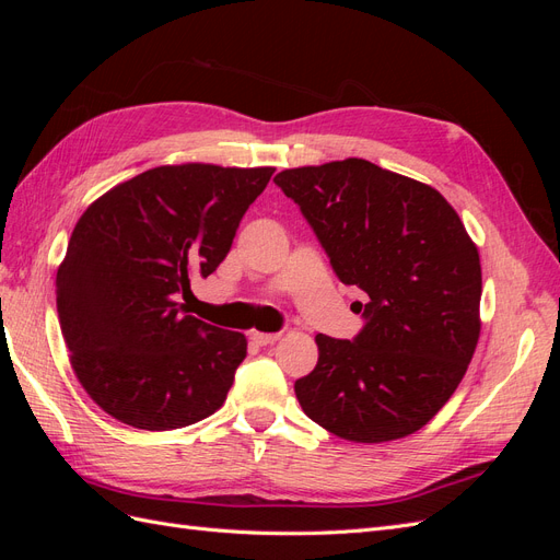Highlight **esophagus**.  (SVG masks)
Returning a JSON list of instances; mask_svg holds the SVG:
<instances>
[{
	"instance_id": "1",
	"label": "esophagus",
	"mask_w": 560,
	"mask_h": 560,
	"mask_svg": "<svg viewBox=\"0 0 560 560\" xmlns=\"http://www.w3.org/2000/svg\"><path fill=\"white\" fill-rule=\"evenodd\" d=\"M280 338V334H266V331H252L249 334V341L257 343V346H268V343H276Z\"/></svg>"
}]
</instances>
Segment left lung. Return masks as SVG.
Here are the masks:
<instances>
[{
    "instance_id": "8db88e82",
    "label": "left lung",
    "mask_w": 560,
    "mask_h": 560,
    "mask_svg": "<svg viewBox=\"0 0 560 560\" xmlns=\"http://www.w3.org/2000/svg\"><path fill=\"white\" fill-rule=\"evenodd\" d=\"M273 182L338 280L369 296L352 341L315 336L317 364L294 383L303 413L358 444L418 432L460 385L479 341L477 245L436 189L364 159L292 167Z\"/></svg>"
}]
</instances>
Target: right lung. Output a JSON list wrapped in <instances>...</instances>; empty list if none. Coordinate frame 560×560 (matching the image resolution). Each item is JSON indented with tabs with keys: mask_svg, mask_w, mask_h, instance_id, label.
<instances>
[{
	"mask_svg": "<svg viewBox=\"0 0 560 560\" xmlns=\"http://www.w3.org/2000/svg\"><path fill=\"white\" fill-rule=\"evenodd\" d=\"M276 167L161 165L81 214L56 278L60 329L91 399L130 428L194 425L224 404L247 338L184 315Z\"/></svg>",
	"mask_w": 560,
	"mask_h": 560,
	"instance_id": "right-lung-1",
	"label": "right lung"
}]
</instances>
